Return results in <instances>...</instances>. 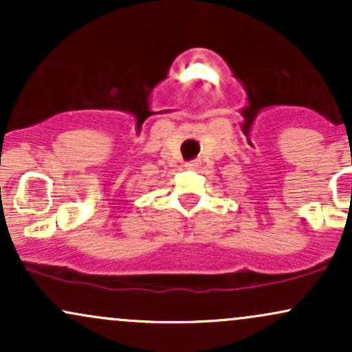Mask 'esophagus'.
<instances>
[{
  "instance_id": "esophagus-1",
  "label": "esophagus",
  "mask_w": 352,
  "mask_h": 352,
  "mask_svg": "<svg viewBox=\"0 0 352 352\" xmlns=\"http://www.w3.org/2000/svg\"><path fill=\"white\" fill-rule=\"evenodd\" d=\"M185 167H187L188 170H197V168L200 167V162H199V160H193V162L185 164Z\"/></svg>"
}]
</instances>
